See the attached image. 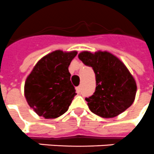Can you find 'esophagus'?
Instances as JSON below:
<instances>
[{"instance_id":"1","label":"esophagus","mask_w":154,"mask_h":154,"mask_svg":"<svg viewBox=\"0 0 154 154\" xmlns=\"http://www.w3.org/2000/svg\"><path fill=\"white\" fill-rule=\"evenodd\" d=\"M81 87H80V86H78V87L76 88V91H77V94H80V93H81Z\"/></svg>"}]
</instances>
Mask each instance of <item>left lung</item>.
<instances>
[{"label": "left lung", "mask_w": 154, "mask_h": 154, "mask_svg": "<svg viewBox=\"0 0 154 154\" xmlns=\"http://www.w3.org/2000/svg\"><path fill=\"white\" fill-rule=\"evenodd\" d=\"M78 58L85 65L92 67L95 73V91L85 99L92 113L112 118L131 106L136 95V82L117 56L108 51H85Z\"/></svg>", "instance_id": "8db88e82"}]
</instances>
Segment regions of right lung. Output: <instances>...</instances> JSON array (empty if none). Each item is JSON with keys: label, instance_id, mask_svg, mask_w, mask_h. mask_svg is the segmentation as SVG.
<instances>
[{"label": "right lung", "instance_id": "1", "mask_svg": "<svg viewBox=\"0 0 154 154\" xmlns=\"http://www.w3.org/2000/svg\"><path fill=\"white\" fill-rule=\"evenodd\" d=\"M77 51L56 50L41 58L26 77L24 95L40 117L54 119L65 113L77 95L69 66Z\"/></svg>", "mask_w": 154, "mask_h": 154}]
</instances>
